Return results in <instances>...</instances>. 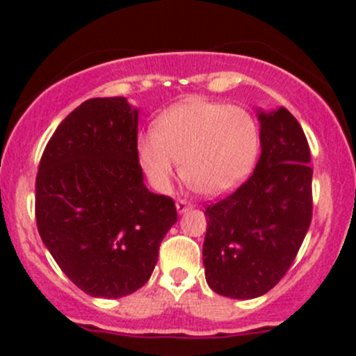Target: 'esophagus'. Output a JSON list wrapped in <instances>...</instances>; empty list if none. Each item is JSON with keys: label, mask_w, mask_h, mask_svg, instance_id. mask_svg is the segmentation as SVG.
Returning <instances> with one entry per match:
<instances>
[{"label": "esophagus", "mask_w": 356, "mask_h": 356, "mask_svg": "<svg viewBox=\"0 0 356 356\" xmlns=\"http://www.w3.org/2000/svg\"><path fill=\"white\" fill-rule=\"evenodd\" d=\"M175 208H177L179 213H186V211L191 210L193 204L189 203V201H186V200H179L177 203H175Z\"/></svg>", "instance_id": "esophagus-1"}]
</instances>
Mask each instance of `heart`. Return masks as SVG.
Returning a JSON list of instances; mask_svg holds the SVG:
<instances>
[{
	"instance_id": "heart-1",
	"label": "heart",
	"mask_w": 356,
	"mask_h": 356,
	"mask_svg": "<svg viewBox=\"0 0 356 356\" xmlns=\"http://www.w3.org/2000/svg\"><path fill=\"white\" fill-rule=\"evenodd\" d=\"M260 125L250 111L217 102L179 103L139 136L141 167L158 191L167 193L179 174L208 196L224 195L253 170Z\"/></svg>"
}]
</instances>
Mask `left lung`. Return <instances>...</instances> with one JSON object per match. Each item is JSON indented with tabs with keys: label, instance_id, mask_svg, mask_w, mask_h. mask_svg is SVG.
Instances as JSON below:
<instances>
[{
	"label": "left lung",
	"instance_id": "1",
	"mask_svg": "<svg viewBox=\"0 0 356 356\" xmlns=\"http://www.w3.org/2000/svg\"><path fill=\"white\" fill-rule=\"evenodd\" d=\"M261 155L231 196L204 211V277L222 296L268 293L293 264L312 222L310 148L284 106L258 110Z\"/></svg>",
	"mask_w": 356,
	"mask_h": 356
}]
</instances>
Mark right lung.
<instances>
[{
	"label": "right lung",
	"mask_w": 356,
	"mask_h": 356,
	"mask_svg": "<svg viewBox=\"0 0 356 356\" xmlns=\"http://www.w3.org/2000/svg\"><path fill=\"white\" fill-rule=\"evenodd\" d=\"M139 110L125 98H91L58 125L35 179V220L63 274L89 296H127L148 282L172 198L143 182Z\"/></svg>",
	"instance_id": "obj_1"
}]
</instances>
